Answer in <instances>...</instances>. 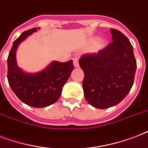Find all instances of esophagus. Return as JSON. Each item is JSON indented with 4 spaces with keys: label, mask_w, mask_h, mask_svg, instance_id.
<instances>
[{
    "label": "esophagus",
    "mask_w": 148,
    "mask_h": 148,
    "mask_svg": "<svg viewBox=\"0 0 148 148\" xmlns=\"http://www.w3.org/2000/svg\"><path fill=\"white\" fill-rule=\"evenodd\" d=\"M73 61H74V66L75 67H79V64H78V59L77 58H73Z\"/></svg>",
    "instance_id": "esophagus-1"
}]
</instances>
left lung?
Wrapping results in <instances>:
<instances>
[{"mask_svg": "<svg viewBox=\"0 0 148 148\" xmlns=\"http://www.w3.org/2000/svg\"><path fill=\"white\" fill-rule=\"evenodd\" d=\"M113 41L97 53L79 59L86 101L99 109L119 103L131 90L137 69L133 47L124 34L110 29Z\"/></svg>", "mask_w": 148, "mask_h": 148, "instance_id": "8db88e82", "label": "left lung"}]
</instances>
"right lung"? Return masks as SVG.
Returning a JSON list of instances; mask_svg holds the SVG:
<instances>
[{
	"label": "right lung",
	"instance_id": "obj_1",
	"mask_svg": "<svg viewBox=\"0 0 148 148\" xmlns=\"http://www.w3.org/2000/svg\"><path fill=\"white\" fill-rule=\"evenodd\" d=\"M38 29L34 27L24 31L14 41L8 58V80L10 88L22 102L33 108H41L58 101L74 65L72 60L67 62L53 60L45 69L34 74L20 68L16 60L17 47Z\"/></svg>",
	"mask_w": 148,
	"mask_h": 148
}]
</instances>
